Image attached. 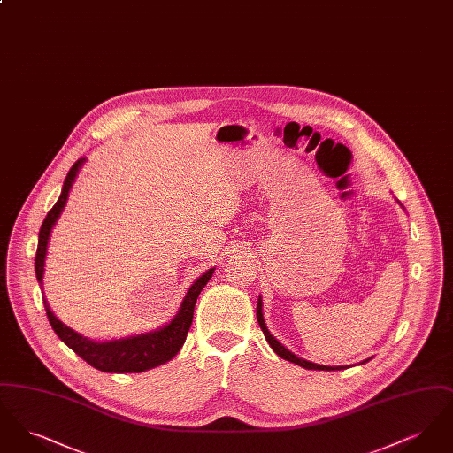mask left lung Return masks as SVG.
Returning a JSON list of instances; mask_svg holds the SVG:
<instances>
[{
    "label": "left lung",
    "mask_w": 453,
    "mask_h": 453,
    "mask_svg": "<svg viewBox=\"0 0 453 453\" xmlns=\"http://www.w3.org/2000/svg\"><path fill=\"white\" fill-rule=\"evenodd\" d=\"M257 318H258L259 327H261V331H263V334H265V338H266V342L270 343V346L273 348V351L281 357L283 360H287V362H292V364H297V365L303 366V368H307V370H343L345 366H324L318 365V364H312V362H307V360H303V358H299V357H296L292 351H288L285 346H281L272 334H270V331H268V327H266V324H265V319H263V311H261V299H258V305H257Z\"/></svg>",
    "instance_id": "8db88e82"
}]
</instances>
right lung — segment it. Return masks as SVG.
<instances>
[{"mask_svg":"<svg viewBox=\"0 0 453 453\" xmlns=\"http://www.w3.org/2000/svg\"><path fill=\"white\" fill-rule=\"evenodd\" d=\"M83 161L85 159L81 157L71 166V170L65 176L59 200L47 212V217L43 219L42 226H41L37 255H35V275H37V280L41 283V287H42L43 258H45V250H47V241H49L50 229L56 224L58 217H59L63 207L65 205L69 188H71V185L76 178V173L80 170V166L83 165ZM212 273H214V268L205 272L190 287V290L187 292L183 303H181V307H180V311L174 316L172 323L165 326L159 331L139 334V336H130L126 340L104 342V343L91 342L88 338H83L81 334H78L76 331H73L71 327H67L65 324L61 323L52 314L49 303L42 297L43 307H45L47 319L52 326L54 333L59 336V340L65 342V345L69 346L76 355H80L89 365L95 366L96 370H102V372H110V373L142 372V370H150L152 366L161 365V364L172 360L173 357L180 351V348L183 346L185 340H187V334L190 331L192 321H194L196 297L202 292V288L207 285V281L211 280Z\"/></svg>","mask_w":453,"mask_h":453,"instance_id":"right-lung-1","label":"right lung"}]
</instances>
